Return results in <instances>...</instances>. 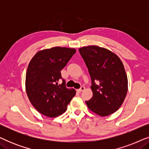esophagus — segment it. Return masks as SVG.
I'll return each instance as SVG.
<instances>
[{"instance_id":"34e87169","label":"esophagus","mask_w":149,"mask_h":149,"mask_svg":"<svg viewBox=\"0 0 149 149\" xmlns=\"http://www.w3.org/2000/svg\"><path fill=\"white\" fill-rule=\"evenodd\" d=\"M85 89V87H83V86H82L81 87L80 89H77V91H79V92H81V91H84Z\"/></svg>"}]
</instances>
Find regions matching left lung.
<instances>
[{
  "label": "left lung",
  "instance_id": "obj_1",
  "mask_svg": "<svg viewBox=\"0 0 149 149\" xmlns=\"http://www.w3.org/2000/svg\"><path fill=\"white\" fill-rule=\"evenodd\" d=\"M88 68L93 96L85 102L88 109L102 117L119 109L127 95V77L121 60L106 48L89 45L79 48Z\"/></svg>",
  "mask_w": 149,
  "mask_h": 149
}]
</instances>
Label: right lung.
I'll return each instance as SVG.
<instances>
[{"instance_id":"right-lung-1","label":"right lung","mask_w":149,"mask_h":149,"mask_svg":"<svg viewBox=\"0 0 149 149\" xmlns=\"http://www.w3.org/2000/svg\"><path fill=\"white\" fill-rule=\"evenodd\" d=\"M76 52L72 48L55 47L39 51L28 64L26 74V91L36 111L48 117H56L66 111L67 106L76 94L68 89L61 70Z\"/></svg>"}]
</instances>
